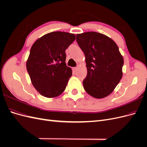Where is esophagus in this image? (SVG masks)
Returning a JSON list of instances; mask_svg holds the SVG:
<instances>
[{"instance_id": "1", "label": "esophagus", "mask_w": 147, "mask_h": 147, "mask_svg": "<svg viewBox=\"0 0 147 147\" xmlns=\"http://www.w3.org/2000/svg\"><path fill=\"white\" fill-rule=\"evenodd\" d=\"M72 69H73L74 71H76L77 70V67H73Z\"/></svg>"}]
</instances>
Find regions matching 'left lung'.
<instances>
[{"label":"left lung","mask_w":147,"mask_h":147,"mask_svg":"<svg viewBox=\"0 0 147 147\" xmlns=\"http://www.w3.org/2000/svg\"><path fill=\"white\" fill-rule=\"evenodd\" d=\"M76 40L85 56L84 90L97 99L107 97L123 77L124 59L117 45L107 35L96 32L77 34Z\"/></svg>","instance_id":"8db88e82"}]
</instances>
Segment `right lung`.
I'll list each match as a JSON object with an SVG mask.
<instances>
[{
	"label": "right lung",
	"mask_w": 147,
	"mask_h": 147,
	"mask_svg": "<svg viewBox=\"0 0 147 147\" xmlns=\"http://www.w3.org/2000/svg\"><path fill=\"white\" fill-rule=\"evenodd\" d=\"M75 40V35L53 32L37 39L31 47L26 68L31 82L42 96L52 98L64 92L71 68L66 65L65 51Z\"/></svg>",
	"instance_id": "add662e5"
}]
</instances>
